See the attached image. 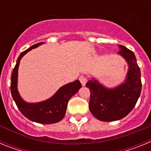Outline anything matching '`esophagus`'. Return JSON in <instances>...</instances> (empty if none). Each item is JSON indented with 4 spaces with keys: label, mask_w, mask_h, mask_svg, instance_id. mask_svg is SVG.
I'll use <instances>...</instances> for the list:
<instances>
[{
    "label": "esophagus",
    "mask_w": 151,
    "mask_h": 151,
    "mask_svg": "<svg viewBox=\"0 0 151 151\" xmlns=\"http://www.w3.org/2000/svg\"><path fill=\"white\" fill-rule=\"evenodd\" d=\"M79 81L80 82H81V84L84 86V85H85L86 82H87V78H86L85 76L82 75V76H79Z\"/></svg>",
    "instance_id": "1"
}]
</instances>
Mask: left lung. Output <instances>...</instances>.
<instances>
[{"mask_svg":"<svg viewBox=\"0 0 151 151\" xmlns=\"http://www.w3.org/2000/svg\"><path fill=\"white\" fill-rule=\"evenodd\" d=\"M120 54L129 65L126 79L114 88H107L98 81L89 80V110L95 118L104 122L121 119L135 106L141 91V71L134 53L123 45H119Z\"/></svg>","mask_w":151,"mask_h":151,"instance_id":"left-lung-1","label":"left lung"}]
</instances>
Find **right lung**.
I'll list each match as a JSON object with an SVG mask.
<instances>
[{
    "mask_svg": "<svg viewBox=\"0 0 151 151\" xmlns=\"http://www.w3.org/2000/svg\"><path fill=\"white\" fill-rule=\"evenodd\" d=\"M43 43L44 42H40L32 45L27 50L22 52L19 56L11 76L10 91L13 99L22 115L31 121L38 123L52 124L60 122L63 119L66 114L68 101L81 88L82 84L78 80L66 84L62 86L50 98L39 103H27L22 99L17 90L18 69L20 60L29 50L35 48Z\"/></svg>",
    "mask_w": 151,
    "mask_h": 151,
    "instance_id": "add662e5",
    "label": "right lung"
}]
</instances>
